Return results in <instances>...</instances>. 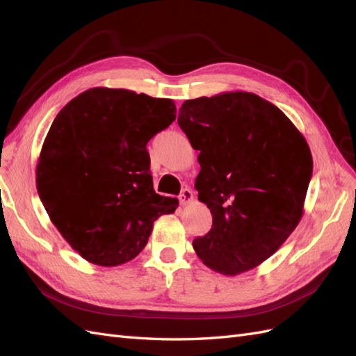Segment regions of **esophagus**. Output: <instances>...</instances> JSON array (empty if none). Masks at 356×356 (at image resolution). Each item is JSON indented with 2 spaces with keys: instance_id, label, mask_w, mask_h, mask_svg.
Returning a JSON list of instances; mask_svg holds the SVG:
<instances>
[{
  "instance_id": "1",
  "label": "esophagus",
  "mask_w": 356,
  "mask_h": 356,
  "mask_svg": "<svg viewBox=\"0 0 356 356\" xmlns=\"http://www.w3.org/2000/svg\"><path fill=\"white\" fill-rule=\"evenodd\" d=\"M179 202H181V204H188L190 202H193V191L190 188L182 190L179 195Z\"/></svg>"
}]
</instances>
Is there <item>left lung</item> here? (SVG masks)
<instances>
[{
  "label": "left lung",
  "mask_w": 356,
  "mask_h": 356,
  "mask_svg": "<svg viewBox=\"0 0 356 356\" xmlns=\"http://www.w3.org/2000/svg\"><path fill=\"white\" fill-rule=\"evenodd\" d=\"M178 124L200 152L195 187L212 213L211 230L193 241L197 257L225 276L260 266L303 215L314 170L305 136L250 92L188 99Z\"/></svg>",
  "instance_id": "1"
}]
</instances>
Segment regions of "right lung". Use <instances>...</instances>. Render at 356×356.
Here are the masks:
<instances>
[{"instance_id": "1", "label": "right lung", "mask_w": 356, "mask_h": 356, "mask_svg": "<svg viewBox=\"0 0 356 356\" xmlns=\"http://www.w3.org/2000/svg\"><path fill=\"white\" fill-rule=\"evenodd\" d=\"M177 117L172 99L93 88L53 120L37 165V190L72 250L120 266L144 250L153 222L178 199L153 188L147 144Z\"/></svg>"}]
</instances>
